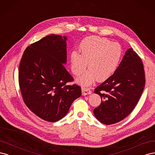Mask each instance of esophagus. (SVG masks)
I'll use <instances>...</instances> for the list:
<instances>
[{
    "label": "esophagus",
    "mask_w": 155,
    "mask_h": 155,
    "mask_svg": "<svg viewBox=\"0 0 155 155\" xmlns=\"http://www.w3.org/2000/svg\"><path fill=\"white\" fill-rule=\"evenodd\" d=\"M82 93L83 95H87V94H89L91 93V89L87 87H82Z\"/></svg>",
    "instance_id": "obj_1"
}]
</instances>
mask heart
<instances>
[{"instance_id":"obj_1","label":"heart","mask_w":155,"mask_h":155,"mask_svg":"<svg viewBox=\"0 0 155 155\" xmlns=\"http://www.w3.org/2000/svg\"><path fill=\"white\" fill-rule=\"evenodd\" d=\"M81 54L77 51L70 56L72 73L79 76L89 69L77 79L82 86H89L97 78L99 81H106L115 72L121 61L122 48L117 42L97 36L85 38L80 44Z\"/></svg>"}]
</instances>
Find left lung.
<instances>
[{
	"mask_svg": "<svg viewBox=\"0 0 155 155\" xmlns=\"http://www.w3.org/2000/svg\"><path fill=\"white\" fill-rule=\"evenodd\" d=\"M142 60L129 48L112 75L94 89L102 101L93 113L98 121L111 125L122 120L137 106L145 86Z\"/></svg>",
	"mask_w": 155,
	"mask_h": 155,
	"instance_id": "1",
	"label": "left lung"
}]
</instances>
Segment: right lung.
Here are the masks:
<instances>
[{
	"label": "right lung",
	"mask_w": 155,
	"mask_h": 155,
	"mask_svg": "<svg viewBox=\"0 0 155 155\" xmlns=\"http://www.w3.org/2000/svg\"><path fill=\"white\" fill-rule=\"evenodd\" d=\"M66 40L50 35L31 44L24 51L18 69V83L26 106L44 120L62 119L74 100L81 96L77 84L65 68Z\"/></svg>",
	"instance_id": "1"
}]
</instances>
